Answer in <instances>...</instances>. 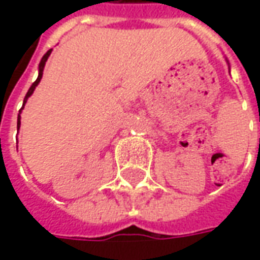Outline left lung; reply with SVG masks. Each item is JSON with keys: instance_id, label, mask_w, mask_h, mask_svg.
<instances>
[{"instance_id": "left-lung-1", "label": "left lung", "mask_w": 260, "mask_h": 260, "mask_svg": "<svg viewBox=\"0 0 260 260\" xmlns=\"http://www.w3.org/2000/svg\"><path fill=\"white\" fill-rule=\"evenodd\" d=\"M227 64H229V61H227Z\"/></svg>"}]
</instances>
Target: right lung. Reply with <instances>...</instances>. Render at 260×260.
Listing matches in <instances>:
<instances>
[{
	"label": "right lung",
	"mask_w": 260,
	"mask_h": 260,
	"mask_svg": "<svg viewBox=\"0 0 260 260\" xmlns=\"http://www.w3.org/2000/svg\"><path fill=\"white\" fill-rule=\"evenodd\" d=\"M51 51H53V48H51V50H48L47 53L43 55L42 61H40V64H39V76H37L36 82H35V83L30 86V89H29V90H27V93H26L25 100H23V106H22L19 114H18V131H19V128H20V114H22V110H23V107H25V104H26V102H27V99H29L31 94H33V91H35V89H36V86L40 83V80H42V78H43V71H44V65H46V62H47V59H48V57H50Z\"/></svg>",
	"instance_id": "1"
}]
</instances>
